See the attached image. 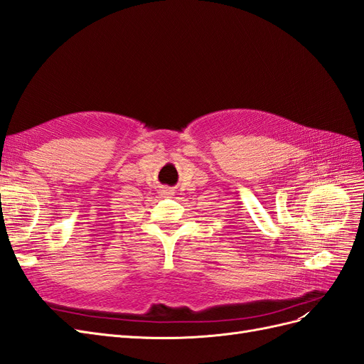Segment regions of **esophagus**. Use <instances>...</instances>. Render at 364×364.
Listing matches in <instances>:
<instances>
[{
    "mask_svg": "<svg viewBox=\"0 0 364 364\" xmlns=\"http://www.w3.org/2000/svg\"><path fill=\"white\" fill-rule=\"evenodd\" d=\"M163 193H164V195H169V196H171V195H172V192H169V191H164V192H163Z\"/></svg>",
    "mask_w": 364,
    "mask_h": 364,
    "instance_id": "1",
    "label": "esophagus"
}]
</instances>
